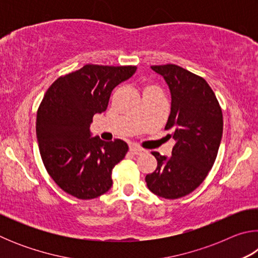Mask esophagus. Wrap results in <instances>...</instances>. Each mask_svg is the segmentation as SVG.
Returning a JSON list of instances; mask_svg holds the SVG:
<instances>
[{"label":"esophagus","instance_id":"esophagus-1","mask_svg":"<svg viewBox=\"0 0 258 258\" xmlns=\"http://www.w3.org/2000/svg\"><path fill=\"white\" fill-rule=\"evenodd\" d=\"M130 151L132 152L133 155H142V154H145V150L141 149V148H139V147H134V146L130 148Z\"/></svg>","mask_w":258,"mask_h":258}]
</instances>
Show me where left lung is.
Masks as SVG:
<instances>
[{"instance_id": "left-lung-1", "label": "left lung", "mask_w": 258, "mask_h": 258, "mask_svg": "<svg viewBox=\"0 0 258 258\" xmlns=\"http://www.w3.org/2000/svg\"><path fill=\"white\" fill-rule=\"evenodd\" d=\"M171 92L165 130L175 140L172 156L152 152L157 168L146 176L148 189L165 199L189 195L202 184L216 159L223 134V115L215 93L203 77L176 64L152 66Z\"/></svg>"}]
</instances>
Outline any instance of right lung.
I'll return each instance as SVG.
<instances>
[{"label":"right lung","mask_w":258,"mask_h":258,"mask_svg":"<svg viewBox=\"0 0 258 258\" xmlns=\"http://www.w3.org/2000/svg\"><path fill=\"white\" fill-rule=\"evenodd\" d=\"M135 66L86 64L52 84L37 110L36 137L43 164L61 189L93 199L110 189L111 171L124 159L127 143L92 137L95 113L106 111L111 91L134 75Z\"/></svg>","instance_id":"obj_1"}]
</instances>
